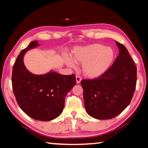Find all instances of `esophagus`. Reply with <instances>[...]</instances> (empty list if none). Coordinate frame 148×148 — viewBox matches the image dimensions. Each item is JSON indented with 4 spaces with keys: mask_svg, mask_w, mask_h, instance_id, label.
Returning <instances> with one entry per match:
<instances>
[{
    "mask_svg": "<svg viewBox=\"0 0 148 148\" xmlns=\"http://www.w3.org/2000/svg\"><path fill=\"white\" fill-rule=\"evenodd\" d=\"M76 83L79 84L80 82H81V80H82V77L79 76H78V75H77V76H76Z\"/></svg>",
    "mask_w": 148,
    "mask_h": 148,
    "instance_id": "1",
    "label": "esophagus"
}]
</instances>
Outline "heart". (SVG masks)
<instances>
[{"mask_svg": "<svg viewBox=\"0 0 148 148\" xmlns=\"http://www.w3.org/2000/svg\"><path fill=\"white\" fill-rule=\"evenodd\" d=\"M115 53L111 47L100 44L77 47L72 53L75 62L82 63V71L86 76L95 77L101 76L106 72L114 59ZM66 64L74 66L72 60L66 57Z\"/></svg>", "mask_w": 148, "mask_h": 148, "instance_id": "obj_1", "label": "heart"}]
</instances>
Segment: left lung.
<instances>
[{
	"label": "left lung",
	"mask_w": 148,
	"mask_h": 148,
	"mask_svg": "<svg viewBox=\"0 0 148 148\" xmlns=\"http://www.w3.org/2000/svg\"><path fill=\"white\" fill-rule=\"evenodd\" d=\"M119 53L113 64L98 77L81 81L87 113L109 119L121 114L131 102L136 85V66L123 45L116 41Z\"/></svg>",
	"instance_id": "8db88e82"
}]
</instances>
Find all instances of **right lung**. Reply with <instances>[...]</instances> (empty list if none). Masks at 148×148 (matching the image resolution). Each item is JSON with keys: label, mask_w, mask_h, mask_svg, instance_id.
<instances>
[{"label": "right lung", "mask_w": 148, "mask_h": 148, "mask_svg": "<svg viewBox=\"0 0 148 148\" xmlns=\"http://www.w3.org/2000/svg\"><path fill=\"white\" fill-rule=\"evenodd\" d=\"M38 46L32 41L17 56L12 71V89L17 104L29 117L47 121L62 113L67 93L76 84L74 74L62 75L50 72L35 75L25 66L23 57L27 50Z\"/></svg>", "instance_id": "obj_1"}]
</instances>
